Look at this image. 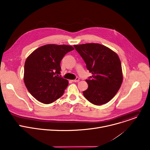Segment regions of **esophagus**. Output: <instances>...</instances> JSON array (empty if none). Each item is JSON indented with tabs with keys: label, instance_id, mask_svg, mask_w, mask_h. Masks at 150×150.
Instances as JSON below:
<instances>
[{
	"label": "esophagus",
	"instance_id": "34e87169",
	"mask_svg": "<svg viewBox=\"0 0 150 150\" xmlns=\"http://www.w3.org/2000/svg\"><path fill=\"white\" fill-rule=\"evenodd\" d=\"M79 80H80V79L79 77H77L76 79L73 80L72 81H73V82H78V81H79Z\"/></svg>",
	"mask_w": 150,
	"mask_h": 150
}]
</instances>
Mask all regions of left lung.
I'll return each mask as SVG.
<instances>
[{
  "label": "left lung",
  "mask_w": 150,
  "mask_h": 150,
  "mask_svg": "<svg viewBox=\"0 0 150 150\" xmlns=\"http://www.w3.org/2000/svg\"><path fill=\"white\" fill-rule=\"evenodd\" d=\"M74 46L92 74L86 80L88 88L83 92L84 96L96 105L107 103L117 93L123 81L122 64L118 55L98 43Z\"/></svg>",
  "instance_id": "obj_1"
}]
</instances>
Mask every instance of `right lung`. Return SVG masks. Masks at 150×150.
I'll use <instances>...</instances> for the list:
<instances>
[{
	"label": "right lung",
	"mask_w": 150,
	"mask_h": 150,
	"mask_svg": "<svg viewBox=\"0 0 150 150\" xmlns=\"http://www.w3.org/2000/svg\"><path fill=\"white\" fill-rule=\"evenodd\" d=\"M73 49L70 45L48 44L36 49L27 58L24 81L28 92L38 101L47 104L63 95L69 81L59 76L60 62Z\"/></svg>",
	"instance_id": "1"
}]
</instances>
